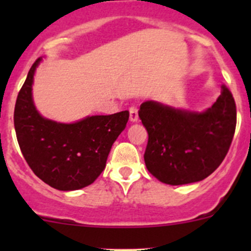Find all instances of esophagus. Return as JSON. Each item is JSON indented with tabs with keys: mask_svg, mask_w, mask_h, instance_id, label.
<instances>
[{
	"mask_svg": "<svg viewBox=\"0 0 251 251\" xmlns=\"http://www.w3.org/2000/svg\"><path fill=\"white\" fill-rule=\"evenodd\" d=\"M130 120H131V123H136V121L138 120L137 108H135V107L130 108Z\"/></svg>",
	"mask_w": 251,
	"mask_h": 251,
	"instance_id": "obj_1",
	"label": "esophagus"
}]
</instances>
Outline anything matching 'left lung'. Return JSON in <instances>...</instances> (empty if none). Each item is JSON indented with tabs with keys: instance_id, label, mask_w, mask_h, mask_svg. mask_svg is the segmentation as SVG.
I'll list each match as a JSON object with an SVG mask.
<instances>
[{
	"instance_id": "1",
	"label": "left lung",
	"mask_w": 251,
	"mask_h": 251,
	"mask_svg": "<svg viewBox=\"0 0 251 251\" xmlns=\"http://www.w3.org/2000/svg\"><path fill=\"white\" fill-rule=\"evenodd\" d=\"M138 115L149 137L147 169L171 186L199 182L214 173L228 151L237 123L233 96L226 86L201 111L147 100Z\"/></svg>"
}]
</instances>
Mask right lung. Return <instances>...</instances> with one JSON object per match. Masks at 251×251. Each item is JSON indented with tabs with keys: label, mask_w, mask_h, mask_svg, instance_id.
I'll return each mask as SVG.
<instances>
[{
	"label": "right lung",
	"mask_w": 251,
	"mask_h": 251,
	"mask_svg": "<svg viewBox=\"0 0 251 251\" xmlns=\"http://www.w3.org/2000/svg\"><path fill=\"white\" fill-rule=\"evenodd\" d=\"M40 57L29 70L14 108L20 151L34 174L59 191L90 186L105 169L114 142L125 130L128 111L86 116L74 123L45 118L34 103L32 85Z\"/></svg>",
	"instance_id": "1"
}]
</instances>
